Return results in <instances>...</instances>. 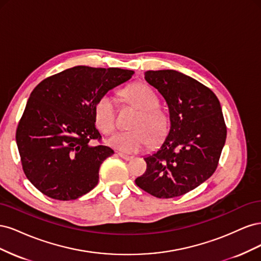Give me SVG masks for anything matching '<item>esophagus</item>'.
Returning a JSON list of instances; mask_svg holds the SVG:
<instances>
[{
    "label": "esophagus",
    "mask_w": 261,
    "mask_h": 261,
    "mask_svg": "<svg viewBox=\"0 0 261 261\" xmlns=\"http://www.w3.org/2000/svg\"><path fill=\"white\" fill-rule=\"evenodd\" d=\"M117 154H118V156H121L122 159L125 160V161H129V160L133 159V156L127 155V154H124V153H122V152H117Z\"/></svg>",
    "instance_id": "34e87169"
}]
</instances>
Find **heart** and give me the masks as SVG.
Listing matches in <instances>:
<instances>
[{
  "label": "heart",
  "instance_id": "heart-1",
  "mask_svg": "<svg viewBox=\"0 0 261 261\" xmlns=\"http://www.w3.org/2000/svg\"><path fill=\"white\" fill-rule=\"evenodd\" d=\"M126 102L139 110L130 132H120L108 140V144L125 153H136L148 147L149 143L156 145L168 135L170 127L169 116L159 106L154 90L144 83H135L122 91ZM116 110L113 99L105 94L94 105V122L103 134H111L115 129Z\"/></svg>",
  "mask_w": 261,
  "mask_h": 261
}]
</instances>
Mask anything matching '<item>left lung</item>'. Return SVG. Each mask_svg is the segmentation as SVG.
Here are the masks:
<instances>
[{
    "label": "left lung",
    "mask_w": 261,
    "mask_h": 261,
    "mask_svg": "<svg viewBox=\"0 0 261 261\" xmlns=\"http://www.w3.org/2000/svg\"><path fill=\"white\" fill-rule=\"evenodd\" d=\"M145 80L167 101L171 126L135 183L156 198H174L215 173L226 139L224 117L216 94L192 77L163 69L148 70Z\"/></svg>",
    "instance_id": "left-lung-1"
}]
</instances>
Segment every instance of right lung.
I'll use <instances>...</instances> for the list:
<instances>
[{
	"instance_id": "right-lung-1",
	"label": "right lung",
	"mask_w": 261,
	"mask_h": 261,
	"mask_svg": "<svg viewBox=\"0 0 261 261\" xmlns=\"http://www.w3.org/2000/svg\"><path fill=\"white\" fill-rule=\"evenodd\" d=\"M133 70L75 66L45 78L30 93L16 129L25 175L57 200H74L99 180V169L114 153L94 125V105Z\"/></svg>"
}]
</instances>
